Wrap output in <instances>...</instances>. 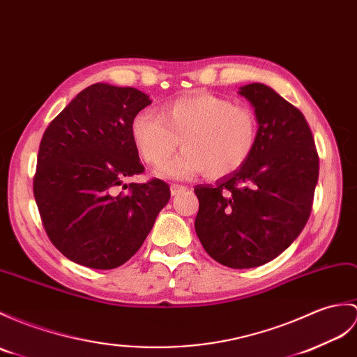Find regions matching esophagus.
Returning <instances> with one entry per match:
<instances>
[{
    "label": "esophagus",
    "instance_id": "34e87169",
    "mask_svg": "<svg viewBox=\"0 0 357 357\" xmlns=\"http://www.w3.org/2000/svg\"><path fill=\"white\" fill-rule=\"evenodd\" d=\"M187 187H184V185H178V184H172L170 185V193H172V196H176V195H179L181 192H184Z\"/></svg>",
    "mask_w": 357,
    "mask_h": 357
}]
</instances>
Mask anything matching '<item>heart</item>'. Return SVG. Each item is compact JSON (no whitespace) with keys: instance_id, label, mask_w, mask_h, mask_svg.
I'll list each match as a JSON object with an SVG mask.
<instances>
[{"instance_id":"obj_1","label":"heart","mask_w":357,"mask_h":357,"mask_svg":"<svg viewBox=\"0 0 357 357\" xmlns=\"http://www.w3.org/2000/svg\"><path fill=\"white\" fill-rule=\"evenodd\" d=\"M132 138L147 164H164L158 175L190 179L205 173L211 179L228 176L250 160L257 141V120L251 109L210 93H196L164 103L160 117L151 111L132 120Z\"/></svg>"}]
</instances>
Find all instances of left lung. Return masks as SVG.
<instances>
[{
    "label": "left lung",
    "instance_id": "obj_1",
    "mask_svg": "<svg viewBox=\"0 0 357 357\" xmlns=\"http://www.w3.org/2000/svg\"><path fill=\"white\" fill-rule=\"evenodd\" d=\"M259 123L242 167L216 185H196V234L211 259L233 269L275 259L300 236L312 211L319 158L304 115L263 84L240 86Z\"/></svg>",
    "mask_w": 357,
    "mask_h": 357
}]
</instances>
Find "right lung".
<instances>
[{
	"mask_svg": "<svg viewBox=\"0 0 357 357\" xmlns=\"http://www.w3.org/2000/svg\"><path fill=\"white\" fill-rule=\"evenodd\" d=\"M151 103L135 88L100 82L74 97L40 139L33 181L40 219L52 243L82 266L126 263L169 202L161 179L124 184L144 170L130 126Z\"/></svg>",
	"mask_w": 357,
	"mask_h": 357,
	"instance_id": "add662e5",
	"label": "right lung"
}]
</instances>
